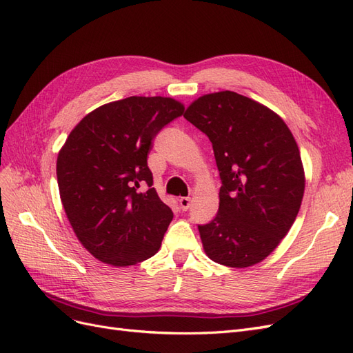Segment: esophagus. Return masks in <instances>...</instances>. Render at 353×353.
<instances>
[{
    "mask_svg": "<svg viewBox=\"0 0 353 353\" xmlns=\"http://www.w3.org/2000/svg\"><path fill=\"white\" fill-rule=\"evenodd\" d=\"M178 201H179L181 210H188V208L191 205V199L190 197H181Z\"/></svg>",
    "mask_w": 353,
    "mask_h": 353,
    "instance_id": "34e87169",
    "label": "esophagus"
}]
</instances>
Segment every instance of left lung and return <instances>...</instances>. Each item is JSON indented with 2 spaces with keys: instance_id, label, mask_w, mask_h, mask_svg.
Instances as JSON below:
<instances>
[{
  "instance_id": "obj_1",
  "label": "left lung",
  "mask_w": 353,
  "mask_h": 353,
  "mask_svg": "<svg viewBox=\"0 0 353 353\" xmlns=\"http://www.w3.org/2000/svg\"><path fill=\"white\" fill-rule=\"evenodd\" d=\"M184 117L209 137L222 181L215 219L199 225L205 253L230 268L262 262L290 231L305 193L292 131L274 110L234 91L201 95Z\"/></svg>"
}]
</instances>
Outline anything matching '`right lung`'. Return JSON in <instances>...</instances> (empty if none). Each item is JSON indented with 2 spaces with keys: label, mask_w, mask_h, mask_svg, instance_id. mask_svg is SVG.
<instances>
[{
  "label": "right lung",
  "mask_w": 353,
  "mask_h": 353,
  "mask_svg": "<svg viewBox=\"0 0 353 353\" xmlns=\"http://www.w3.org/2000/svg\"><path fill=\"white\" fill-rule=\"evenodd\" d=\"M183 112L175 99L132 95L88 113L60 148L63 208L95 259L125 268L160 249L174 213L152 187L147 156L156 134Z\"/></svg>",
  "instance_id": "right-lung-1"
}]
</instances>
